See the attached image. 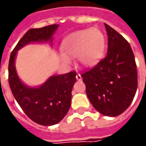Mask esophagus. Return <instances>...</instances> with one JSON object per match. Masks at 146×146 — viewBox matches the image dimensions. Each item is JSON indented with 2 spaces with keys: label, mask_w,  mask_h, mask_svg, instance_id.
<instances>
[{
  "label": "esophagus",
  "mask_w": 146,
  "mask_h": 146,
  "mask_svg": "<svg viewBox=\"0 0 146 146\" xmlns=\"http://www.w3.org/2000/svg\"><path fill=\"white\" fill-rule=\"evenodd\" d=\"M76 77V80H82V76L80 74H77Z\"/></svg>",
  "instance_id": "esophagus-1"
}]
</instances>
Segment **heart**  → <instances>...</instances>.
I'll list each match as a JSON object with an SVG mask.
<instances>
[{
	"label": "heart",
	"instance_id": "b5f03b06",
	"mask_svg": "<svg viewBox=\"0 0 146 146\" xmlns=\"http://www.w3.org/2000/svg\"><path fill=\"white\" fill-rule=\"evenodd\" d=\"M63 53L60 60L65 65L71 64V58H77L79 64L92 67L100 62L106 48V38L97 27L84 29L71 33L61 45Z\"/></svg>",
	"mask_w": 146,
	"mask_h": 146
}]
</instances>
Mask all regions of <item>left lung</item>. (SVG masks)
<instances>
[{
    "label": "left lung",
    "mask_w": 146,
    "mask_h": 146,
    "mask_svg": "<svg viewBox=\"0 0 146 146\" xmlns=\"http://www.w3.org/2000/svg\"><path fill=\"white\" fill-rule=\"evenodd\" d=\"M105 27L107 55L81 76L93 107L102 115L115 117L132 103L137 89V71L129 43L106 23Z\"/></svg>",
    "instance_id": "8db88e82"
}]
</instances>
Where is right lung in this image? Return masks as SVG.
<instances>
[{"mask_svg": "<svg viewBox=\"0 0 146 146\" xmlns=\"http://www.w3.org/2000/svg\"><path fill=\"white\" fill-rule=\"evenodd\" d=\"M58 26L53 24L28 30L12 51L9 62V84L15 100L31 120L44 126L58 123L67 114L76 72L52 76L41 85L31 87L20 80L15 60L18 51L27 44L49 43L53 45V36Z\"/></svg>", "mask_w": 146, "mask_h": 146, "instance_id": "right-lung-1", "label": "right lung"}]
</instances>
